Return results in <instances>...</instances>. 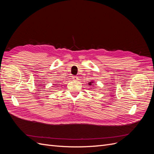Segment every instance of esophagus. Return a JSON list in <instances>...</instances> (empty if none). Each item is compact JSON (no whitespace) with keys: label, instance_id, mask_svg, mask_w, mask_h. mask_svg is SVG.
I'll return each instance as SVG.
<instances>
[{"label":"esophagus","instance_id":"1","mask_svg":"<svg viewBox=\"0 0 154 154\" xmlns=\"http://www.w3.org/2000/svg\"><path fill=\"white\" fill-rule=\"evenodd\" d=\"M72 78V80H74V81H77L78 80V78L77 76H73Z\"/></svg>","mask_w":154,"mask_h":154}]
</instances>
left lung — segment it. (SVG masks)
<instances>
[{"instance_id": "left-lung-1", "label": "left lung", "mask_w": 154, "mask_h": 154, "mask_svg": "<svg viewBox=\"0 0 154 154\" xmlns=\"http://www.w3.org/2000/svg\"><path fill=\"white\" fill-rule=\"evenodd\" d=\"M93 83H94V82H90L89 83H88V85H93Z\"/></svg>"}]
</instances>
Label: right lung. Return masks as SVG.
I'll return each mask as SVG.
<instances>
[{"instance_id":"add662e5","label":"right lung","mask_w":154,"mask_h":154,"mask_svg":"<svg viewBox=\"0 0 154 154\" xmlns=\"http://www.w3.org/2000/svg\"><path fill=\"white\" fill-rule=\"evenodd\" d=\"M57 85H58V84H57Z\"/></svg>"}]
</instances>
